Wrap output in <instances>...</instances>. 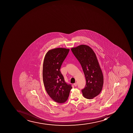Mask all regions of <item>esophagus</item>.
<instances>
[{
    "label": "esophagus",
    "instance_id": "34e87169",
    "mask_svg": "<svg viewBox=\"0 0 133 133\" xmlns=\"http://www.w3.org/2000/svg\"><path fill=\"white\" fill-rule=\"evenodd\" d=\"M74 85L75 86V87H76V86H77V83L76 82V83L74 84Z\"/></svg>",
    "mask_w": 133,
    "mask_h": 133
}]
</instances>
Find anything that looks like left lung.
<instances>
[{"mask_svg":"<svg viewBox=\"0 0 133 133\" xmlns=\"http://www.w3.org/2000/svg\"><path fill=\"white\" fill-rule=\"evenodd\" d=\"M72 53L81 65L86 83L82 90L84 97L92 99L98 95L103 85V75L96 55L92 49L81 45L71 48Z\"/></svg>","mask_w":133,"mask_h":133,"instance_id":"obj_1","label":"left lung"}]
</instances>
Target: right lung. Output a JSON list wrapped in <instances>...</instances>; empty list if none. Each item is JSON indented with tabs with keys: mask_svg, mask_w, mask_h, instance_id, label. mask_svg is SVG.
Masks as SVG:
<instances>
[{
	"mask_svg": "<svg viewBox=\"0 0 133 133\" xmlns=\"http://www.w3.org/2000/svg\"><path fill=\"white\" fill-rule=\"evenodd\" d=\"M69 50L62 48L50 50L44 59L42 78L45 89L50 97L59 103L67 101L72 88L65 81L60 71Z\"/></svg>",
	"mask_w": 133,
	"mask_h": 133,
	"instance_id": "add662e5",
	"label": "right lung"
}]
</instances>
